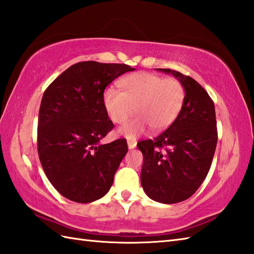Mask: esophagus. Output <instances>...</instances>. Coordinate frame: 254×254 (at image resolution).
Returning <instances> with one entry per match:
<instances>
[{
	"label": "esophagus",
	"mask_w": 254,
	"mask_h": 254,
	"mask_svg": "<svg viewBox=\"0 0 254 254\" xmlns=\"http://www.w3.org/2000/svg\"><path fill=\"white\" fill-rule=\"evenodd\" d=\"M127 146H128V148L130 149H133L134 147L136 146V141L135 139H128L127 141Z\"/></svg>",
	"instance_id": "34e87169"
}]
</instances>
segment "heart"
<instances>
[{
  "label": "heart",
  "mask_w": 254,
  "mask_h": 254,
  "mask_svg": "<svg viewBox=\"0 0 254 254\" xmlns=\"http://www.w3.org/2000/svg\"><path fill=\"white\" fill-rule=\"evenodd\" d=\"M120 90L108 88L104 94V107L112 122L122 124L133 111L138 116L124 124L120 132L134 138L148 127L160 131L176 120L182 109L186 90L175 78L157 74L138 72L128 75L119 83Z\"/></svg>",
  "instance_id": "heart-1"
}]
</instances>
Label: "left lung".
I'll list each match as a JSON object with an SVG mask.
<instances>
[{"instance_id": "obj_1", "label": "left lung", "mask_w": 254, "mask_h": 254, "mask_svg": "<svg viewBox=\"0 0 254 254\" xmlns=\"http://www.w3.org/2000/svg\"><path fill=\"white\" fill-rule=\"evenodd\" d=\"M186 90L182 109L171 126L155 137L137 143L143 154L141 182L156 202L175 204L192 196L206 178L217 145L215 106L195 79L171 71Z\"/></svg>"}]
</instances>
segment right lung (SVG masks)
Returning <instances> with one entry per match:
<instances>
[{
	"instance_id": "right-lung-1",
	"label": "right lung",
	"mask_w": 254,
	"mask_h": 254,
	"mask_svg": "<svg viewBox=\"0 0 254 254\" xmlns=\"http://www.w3.org/2000/svg\"><path fill=\"white\" fill-rule=\"evenodd\" d=\"M131 71L127 64L79 62L45 90L38 118V155L51 185L71 201L90 203L106 195L127 153L124 138L99 142L115 127L104 107V91Z\"/></svg>"
}]
</instances>
